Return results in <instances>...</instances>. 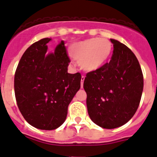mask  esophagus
I'll list each match as a JSON object with an SVG mask.
<instances>
[{"label": "esophagus", "mask_w": 157, "mask_h": 157, "mask_svg": "<svg viewBox=\"0 0 157 157\" xmlns=\"http://www.w3.org/2000/svg\"><path fill=\"white\" fill-rule=\"evenodd\" d=\"M84 76H82V78H81V88H82V87H83V81H84Z\"/></svg>", "instance_id": "obj_1"}]
</instances>
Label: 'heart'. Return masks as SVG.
<instances>
[{"label":"heart","mask_w":157,"mask_h":157,"mask_svg":"<svg viewBox=\"0 0 157 157\" xmlns=\"http://www.w3.org/2000/svg\"><path fill=\"white\" fill-rule=\"evenodd\" d=\"M70 51L82 70L93 72L106 63L111 52V42L105 38L93 37L73 44Z\"/></svg>","instance_id":"b5f03b06"}]
</instances>
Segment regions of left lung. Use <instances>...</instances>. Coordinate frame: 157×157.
Masks as SVG:
<instances>
[{
  "mask_svg": "<svg viewBox=\"0 0 157 157\" xmlns=\"http://www.w3.org/2000/svg\"><path fill=\"white\" fill-rule=\"evenodd\" d=\"M111 59L87 73L83 82L90 119L104 128L122 126L133 117L140 103L143 75L137 57L128 47L110 39Z\"/></svg>",
  "mask_w": 157,
  "mask_h": 157,
  "instance_id": "left-lung-1",
  "label": "left lung"
}]
</instances>
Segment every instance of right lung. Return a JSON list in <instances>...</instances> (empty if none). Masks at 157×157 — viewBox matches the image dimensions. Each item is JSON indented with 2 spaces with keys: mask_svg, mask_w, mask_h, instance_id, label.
<instances>
[{
  "mask_svg": "<svg viewBox=\"0 0 157 157\" xmlns=\"http://www.w3.org/2000/svg\"><path fill=\"white\" fill-rule=\"evenodd\" d=\"M51 40L47 37L31 45L14 75V94L22 115L29 124L43 130L56 129L65 122L81 82L79 73H68L70 60L63 41L47 54Z\"/></svg>",
  "mask_w": 157,
  "mask_h": 157,
  "instance_id": "add662e5",
  "label": "right lung"
}]
</instances>
